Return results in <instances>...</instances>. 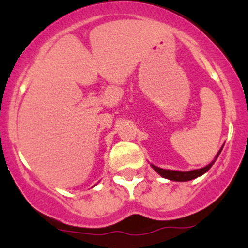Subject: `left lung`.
Listing matches in <instances>:
<instances>
[{"instance_id": "1", "label": "left lung", "mask_w": 248, "mask_h": 248, "mask_svg": "<svg viewBox=\"0 0 248 248\" xmlns=\"http://www.w3.org/2000/svg\"><path fill=\"white\" fill-rule=\"evenodd\" d=\"M222 149L219 150V152L217 154L216 158H215V161L217 159V157L219 156V154H221ZM212 161L211 163L209 164V166L204 167V168L202 169H196V170H191V171H176V170H167V169H162V168H158V167L156 166H152V168L155 169L157 172H158L161 176L166 177V179H169V180H172V181H189V180H193L196 179V177L201 176V175L204 174V172H206L209 170L210 168L212 167V164H214V162Z\"/></svg>"}]
</instances>
